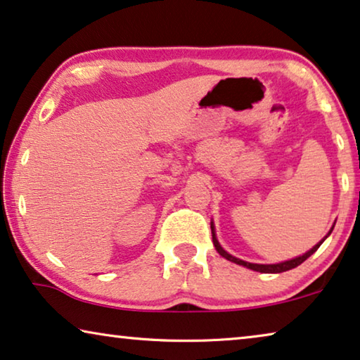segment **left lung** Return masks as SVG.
I'll return each instance as SVG.
<instances>
[{"mask_svg":"<svg viewBox=\"0 0 360 360\" xmlns=\"http://www.w3.org/2000/svg\"><path fill=\"white\" fill-rule=\"evenodd\" d=\"M333 227H335V226H333ZM333 227H331V231L328 232V236H330V233L333 232ZM211 233H212V243H214L217 253L221 255V257H224V258L229 259V262H232V263L240 264V266H245V268L253 269V271H259V273H284V271H289V269H292V268H297V266H299V264L304 263L305 259L310 257V255H314V253L316 252V250L320 248V245H321L323 242H325V238L328 237V236H326L325 238H323L321 242L316 243L314 248L309 250V252L302 255V257L288 259V262H283V263H278V264H257V263H247V262H243V259H238V258H236V257H232L231 253H227L226 250H224V248L221 247V243L217 242L216 231H214V224H212V222H211Z\"/></svg>","mask_w":360,"mask_h":360,"instance_id":"8db88e82","label":"left lung"}]
</instances>
